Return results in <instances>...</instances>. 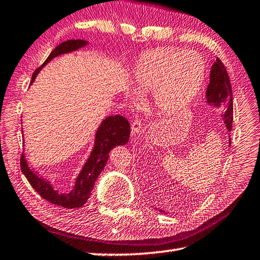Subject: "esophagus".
Segmentation results:
<instances>
[{"label": "esophagus", "instance_id": "34e87169", "mask_svg": "<svg viewBox=\"0 0 260 260\" xmlns=\"http://www.w3.org/2000/svg\"><path fill=\"white\" fill-rule=\"evenodd\" d=\"M144 130V126H143V123H141V121L139 117H135V120L132 121L131 123V134L136 136L138 134H141Z\"/></svg>", "mask_w": 260, "mask_h": 260}]
</instances>
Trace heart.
<instances>
[{"mask_svg":"<svg viewBox=\"0 0 260 260\" xmlns=\"http://www.w3.org/2000/svg\"><path fill=\"white\" fill-rule=\"evenodd\" d=\"M206 73L202 54L168 47L141 56L134 69V84L139 91H154L156 107L173 114L198 95Z\"/></svg>","mask_w":260,"mask_h":260,"instance_id":"b5f03b06","label":"heart"}]
</instances>
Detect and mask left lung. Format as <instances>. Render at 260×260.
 Wrapping results in <instances>:
<instances>
[{"mask_svg": "<svg viewBox=\"0 0 260 260\" xmlns=\"http://www.w3.org/2000/svg\"><path fill=\"white\" fill-rule=\"evenodd\" d=\"M206 97L208 104L216 107H223V120L225 126L229 131H231L233 122L232 88L226 68L219 58H216V62L212 66Z\"/></svg>", "mask_w": 260, "mask_h": 260, "instance_id": "left-lung-1", "label": "left lung"}]
</instances>
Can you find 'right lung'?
I'll return each instance as SVG.
<instances>
[{
	"instance_id": "obj_1",
	"label": "right lung",
	"mask_w": 260,
	"mask_h": 260,
	"mask_svg": "<svg viewBox=\"0 0 260 260\" xmlns=\"http://www.w3.org/2000/svg\"><path fill=\"white\" fill-rule=\"evenodd\" d=\"M87 44L88 42L84 41V39H70V41L61 43L60 45L56 46L51 52L42 67L50 62L52 58L61 55V54L79 50V48L84 47ZM42 67H39L32 73L30 82H34V80H35ZM129 137L130 123L124 116L114 115L106 117L102 122L99 130L96 132L95 145L89 158L87 159L81 172L78 175L75 187L68 193L57 192L56 190H54L48 181L44 180L34 171H31V169L27 164V160L24 158L23 154L20 157L21 171L31 187L41 194V197L46 199L47 202L64 208H79L82 205H85L88 198H89L91 190L94 189L96 180L99 178L102 170L104 169L107 158H109V153L111 149L119 145H125L128 143Z\"/></svg>"
}]
</instances>
